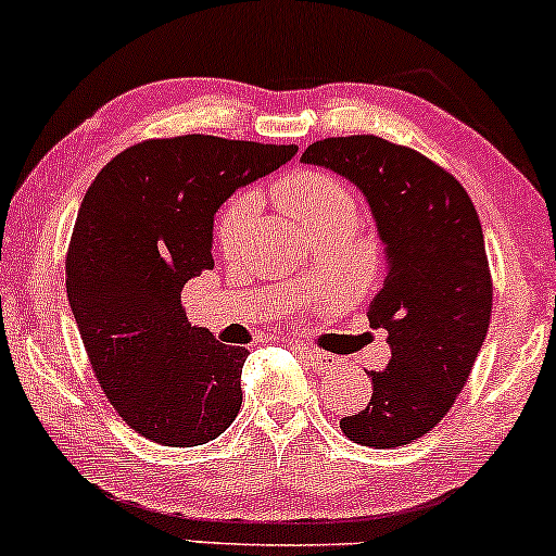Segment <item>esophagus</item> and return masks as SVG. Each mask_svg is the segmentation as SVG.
<instances>
[{
  "label": "esophagus",
  "instance_id": "1",
  "mask_svg": "<svg viewBox=\"0 0 556 556\" xmlns=\"http://www.w3.org/2000/svg\"><path fill=\"white\" fill-rule=\"evenodd\" d=\"M300 351H302V354H305V359L311 362V367H313L315 371H330V369L336 367V364H339V362L333 359V356L326 354V351H318V349H305V346H302Z\"/></svg>",
  "mask_w": 556,
  "mask_h": 556
}]
</instances>
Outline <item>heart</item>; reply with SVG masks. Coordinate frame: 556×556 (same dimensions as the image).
Returning a JSON list of instances; mask_svg holds the SVG:
<instances>
[{"label":"heart","instance_id":"heart-1","mask_svg":"<svg viewBox=\"0 0 556 556\" xmlns=\"http://www.w3.org/2000/svg\"><path fill=\"white\" fill-rule=\"evenodd\" d=\"M274 194L287 213L313 228L318 236L339 226H354L356 215H359L354 192L346 181L328 172H315V168H300V172L287 174L274 187ZM254 215V194L241 192L228 200V205L215 217V245L220 249V254H241Z\"/></svg>","mask_w":556,"mask_h":556}]
</instances>
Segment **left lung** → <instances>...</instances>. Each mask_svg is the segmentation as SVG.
Returning <instances> with one entry per match:
<instances>
[{
  "label": "left lung",
  "instance_id": "1",
  "mask_svg": "<svg viewBox=\"0 0 556 556\" xmlns=\"http://www.w3.org/2000/svg\"><path fill=\"white\" fill-rule=\"evenodd\" d=\"M302 161L354 181L388 245L367 315L388 330L392 359L369 371V405L341 418V431L362 446H405L441 424L488 336L493 277L480 217L446 168L384 138H323Z\"/></svg>",
  "mask_w": 556,
  "mask_h": 556
}]
</instances>
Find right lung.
I'll list each match as a JSON object with an SVG mask.
<instances>
[{
    "label": "right lung",
    "mask_w": 556,
    "mask_h": 556,
    "mask_svg": "<svg viewBox=\"0 0 556 556\" xmlns=\"http://www.w3.org/2000/svg\"><path fill=\"white\" fill-rule=\"evenodd\" d=\"M298 146L217 136L149 138L117 153L84 194L66 294L97 382L117 416L161 446H200L241 410L249 351L194 328L189 279L213 269V215Z\"/></svg>",
    "instance_id": "right-lung-1"
}]
</instances>
